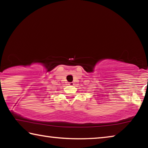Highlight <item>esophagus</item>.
Masks as SVG:
<instances>
[{
	"instance_id": "esophagus-1",
	"label": "esophagus",
	"mask_w": 148,
	"mask_h": 148,
	"mask_svg": "<svg viewBox=\"0 0 148 148\" xmlns=\"http://www.w3.org/2000/svg\"><path fill=\"white\" fill-rule=\"evenodd\" d=\"M69 86H74V83L73 82H70V83H69Z\"/></svg>"
}]
</instances>
